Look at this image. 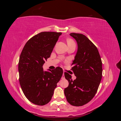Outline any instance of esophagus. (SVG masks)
<instances>
[{"mask_svg": "<svg viewBox=\"0 0 121 121\" xmlns=\"http://www.w3.org/2000/svg\"><path fill=\"white\" fill-rule=\"evenodd\" d=\"M64 73H65V72H63V75H62V79H64V78H65V76H64Z\"/></svg>", "mask_w": 121, "mask_h": 121, "instance_id": "1", "label": "esophagus"}]
</instances>
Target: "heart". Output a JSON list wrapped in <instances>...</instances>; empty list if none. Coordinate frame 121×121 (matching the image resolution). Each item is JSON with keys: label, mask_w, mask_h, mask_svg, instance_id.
<instances>
[{"label": "heart", "mask_w": 121, "mask_h": 121, "mask_svg": "<svg viewBox=\"0 0 121 121\" xmlns=\"http://www.w3.org/2000/svg\"><path fill=\"white\" fill-rule=\"evenodd\" d=\"M74 43V42L72 40V39H69L67 40V44H71V43Z\"/></svg>", "instance_id": "obj_1"}]
</instances>
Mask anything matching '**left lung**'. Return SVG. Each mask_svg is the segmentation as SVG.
I'll list each match as a JSON object with an SVG mask.
<instances>
[{
  "label": "left lung",
  "mask_w": 121,
  "mask_h": 121,
  "mask_svg": "<svg viewBox=\"0 0 121 121\" xmlns=\"http://www.w3.org/2000/svg\"><path fill=\"white\" fill-rule=\"evenodd\" d=\"M70 35L76 40L78 46L71 64L76 78L73 81L71 76L65 73L69 85L64 92L70 105L82 106L91 101L97 93L102 78V61L97 47L89 38L81 34Z\"/></svg>",
  "instance_id": "left-lung-1"
}]
</instances>
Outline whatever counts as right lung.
<instances>
[{
    "mask_svg": "<svg viewBox=\"0 0 121 121\" xmlns=\"http://www.w3.org/2000/svg\"><path fill=\"white\" fill-rule=\"evenodd\" d=\"M61 34L40 32L26 42L20 55V84L26 98L35 105L43 106L50 101L62 76L63 70L59 67L48 71L43 68Z\"/></svg>",
    "mask_w": 121,
    "mask_h": 121,
    "instance_id": "right-lung-1",
    "label": "right lung"
}]
</instances>
